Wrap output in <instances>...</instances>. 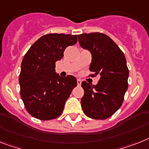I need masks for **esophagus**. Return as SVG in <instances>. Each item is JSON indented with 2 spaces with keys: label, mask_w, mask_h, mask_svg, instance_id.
I'll use <instances>...</instances> for the list:
<instances>
[{
  "label": "esophagus",
  "mask_w": 149,
  "mask_h": 149,
  "mask_svg": "<svg viewBox=\"0 0 149 149\" xmlns=\"http://www.w3.org/2000/svg\"><path fill=\"white\" fill-rule=\"evenodd\" d=\"M77 85L78 86H81V81L80 79H77Z\"/></svg>",
  "instance_id": "obj_1"
}]
</instances>
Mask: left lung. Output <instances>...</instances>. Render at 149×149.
I'll use <instances>...</instances> for the list:
<instances>
[{"mask_svg": "<svg viewBox=\"0 0 149 149\" xmlns=\"http://www.w3.org/2000/svg\"><path fill=\"white\" fill-rule=\"evenodd\" d=\"M78 42L92 55L90 71L100 76L96 85L83 81L84 94L81 103L84 113L94 120H106L117 111L128 88L129 69L126 57L108 36L101 33H82Z\"/></svg>", "mask_w": 149, "mask_h": 149, "instance_id": "obj_1", "label": "left lung"}]
</instances>
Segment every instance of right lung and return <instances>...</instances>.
<instances>
[{
    "mask_svg": "<svg viewBox=\"0 0 149 149\" xmlns=\"http://www.w3.org/2000/svg\"><path fill=\"white\" fill-rule=\"evenodd\" d=\"M77 42V35L49 33L36 41L24 55L19 76L20 96L33 117L49 120L62 113L77 79L72 75L60 77L55 73V62Z\"/></svg>",
    "mask_w": 149,
    "mask_h": 149,
    "instance_id": "1",
    "label": "right lung"
}]
</instances>
